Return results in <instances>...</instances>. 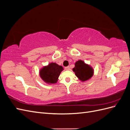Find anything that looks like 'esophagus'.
I'll return each mask as SVG.
<instances>
[{"mask_svg": "<svg viewBox=\"0 0 130 130\" xmlns=\"http://www.w3.org/2000/svg\"><path fill=\"white\" fill-rule=\"evenodd\" d=\"M65 69H66V70H69V66L66 67H65Z\"/></svg>", "mask_w": 130, "mask_h": 130, "instance_id": "obj_1", "label": "esophagus"}]
</instances>
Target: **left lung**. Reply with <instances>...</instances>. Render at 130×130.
<instances>
[{"mask_svg": "<svg viewBox=\"0 0 130 130\" xmlns=\"http://www.w3.org/2000/svg\"><path fill=\"white\" fill-rule=\"evenodd\" d=\"M75 75L82 81L89 80L93 75V70L92 67L85 63L84 61L79 60L75 64V67L73 69Z\"/></svg>", "mask_w": 130, "mask_h": 130, "instance_id": "8db88e82", "label": "left lung"}]
</instances>
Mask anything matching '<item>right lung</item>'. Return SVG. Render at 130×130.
<instances>
[{
    "instance_id": "1",
    "label": "right lung",
    "mask_w": 130,
    "mask_h": 130,
    "mask_svg": "<svg viewBox=\"0 0 130 130\" xmlns=\"http://www.w3.org/2000/svg\"><path fill=\"white\" fill-rule=\"evenodd\" d=\"M63 68L55 63H51L48 66L44 67L40 70V76L46 83L55 84L58 80Z\"/></svg>"
}]
</instances>
